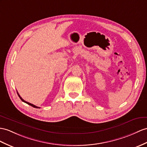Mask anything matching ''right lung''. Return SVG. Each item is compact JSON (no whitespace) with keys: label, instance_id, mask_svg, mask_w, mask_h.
I'll return each instance as SVG.
<instances>
[{"label":"right lung","instance_id":"obj_1","mask_svg":"<svg viewBox=\"0 0 147 147\" xmlns=\"http://www.w3.org/2000/svg\"><path fill=\"white\" fill-rule=\"evenodd\" d=\"M17 94H18V95H19V98H20V100H22V102H25V103H27L28 105H30V106H32V107H34V108H36V109H40V107H37V106H35V105H33V104H32V103H29V102H26V101H25L21 97V96H20V95L19 94V93H18V92L17 91Z\"/></svg>","mask_w":147,"mask_h":147}]
</instances>
